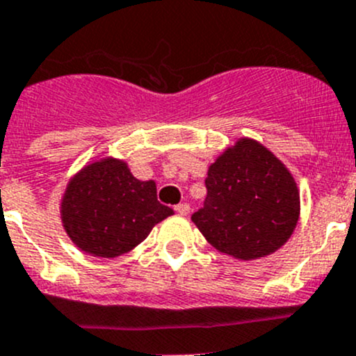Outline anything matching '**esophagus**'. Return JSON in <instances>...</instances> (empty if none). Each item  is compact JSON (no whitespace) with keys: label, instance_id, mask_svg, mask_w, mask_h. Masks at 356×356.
<instances>
[{"label":"esophagus","instance_id":"1","mask_svg":"<svg viewBox=\"0 0 356 356\" xmlns=\"http://www.w3.org/2000/svg\"><path fill=\"white\" fill-rule=\"evenodd\" d=\"M175 211H177L179 215H188L189 213V204L188 203H179L177 207H175Z\"/></svg>","mask_w":356,"mask_h":356}]
</instances>
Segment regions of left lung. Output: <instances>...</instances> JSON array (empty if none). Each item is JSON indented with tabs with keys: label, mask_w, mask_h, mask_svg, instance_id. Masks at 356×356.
<instances>
[{
	"label": "left lung",
	"mask_w": 356,
	"mask_h": 356,
	"mask_svg": "<svg viewBox=\"0 0 356 356\" xmlns=\"http://www.w3.org/2000/svg\"><path fill=\"white\" fill-rule=\"evenodd\" d=\"M207 198L191 220L211 246L239 260L279 250L300 217V193L281 160L239 139L208 168Z\"/></svg>",
	"instance_id": "8db88e82"
}]
</instances>
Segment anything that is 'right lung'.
Segmentation results:
<instances>
[{
    "instance_id": "obj_1",
    "label": "right lung",
    "mask_w": 356,
    "mask_h": 356,
    "mask_svg": "<svg viewBox=\"0 0 356 356\" xmlns=\"http://www.w3.org/2000/svg\"><path fill=\"white\" fill-rule=\"evenodd\" d=\"M174 210L156 200V184L139 181L127 163L105 158L86 165L67 186L62 222L75 246L115 258L145 241Z\"/></svg>"
}]
</instances>
